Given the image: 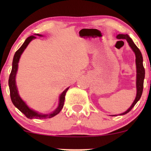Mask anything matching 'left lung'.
<instances>
[{
    "label": "left lung",
    "mask_w": 151,
    "mask_h": 151,
    "mask_svg": "<svg viewBox=\"0 0 151 151\" xmlns=\"http://www.w3.org/2000/svg\"><path fill=\"white\" fill-rule=\"evenodd\" d=\"M117 39H125L129 43V46L131 47L132 50L135 53V65H136V88H137V93H136V97L135 100L133 101V104L131 106L127 109L125 112H124L119 115H125L129 112L133 108L134 106L136 104L138 101L141 98L142 91H143L144 87V80L145 78V69H144L143 66V58L141 51L138 49V47L135 45L132 39L130 38L128 34H118L116 36ZM115 116V115H113Z\"/></svg>",
    "instance_id": "8db88e82"
}]
</instances>
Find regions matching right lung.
I'll return each instance as SVG.
<instances>
[{
	"mask_svg": "<svg viewBox=\"0 0 151 151\" xmlns=\"http://www.w3.org/2000/svg\"><path fill=\"white\" fill-rule=\"evenodd\" d=\"M35 36H38L42 37V35L35 34L34 36H31L28 37L24 41L22 46L20 47L19 49L16 51V52L14 54L13 62H12V69L11 73L9 75V91H10V97H11L12 102L13 103L14 106L19 110L20 112H22L25 116L29 119H47V118H51V117H54L55 115L58 114L60 111L62 110L63 108L64 102H65V94L67 91L69 89V87L66 88L62 93L59 96V103L58 106L56 109H55L53 112H51L49 114H43V113H40L38 112V111L33 110L32 109L29 108L26 104L25 102H24L23 100L20 98L19 93H18V91L17 86H16V73H17L18 67V63H19L20 58L21 56L22 53H23L24 49L27 48L29 42L34 39L36 38Z\"/></svg>",
	"mask_w": 151,
	"mask_h": 151,
	"instance_id": "right-lung-1",
	"label": "right lung"
}]
</instances>
